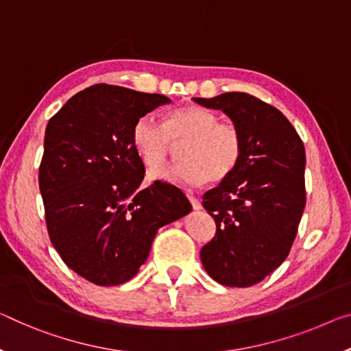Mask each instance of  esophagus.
I'll use <instances>...</instances> for the list:
<instances>
[{"instance_id": "1", "label": "esophagus", "mask_w": 351, "mask_h": 351, "mask_svg": "<svg viewBox=\"0 0 351 351\" xmlns=\"http://www.w3.org/2000/svg\"><path fill=\"white\" fill-rule=\"evenodd\" d=\"M186 196H188V199H190V202H191V206H193L194 210H201L202 208V204H201V201H199L196 196H193L191 193H188Z\"/></svg>"}]
</instances>
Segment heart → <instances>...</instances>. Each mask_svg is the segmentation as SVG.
I'll return each instance as SVG.
<instances>
[{"label": "heart", "instance_id": "heart-1", "mask_svg": "<svg viewBox=\"0 0 351 351\" xmlns=\"http://www.w3.org/2000/svg\"><path fill=\"white\" fill-rule=\"evenodd\" d=\"M132 144L150 177L174 185L218 183L232 174L243 152L240 128L221 122L218 112L197 105L180 106L168 112L163 125L150 114L134 122ZM180 145V164L155 171L167 162L173 145Z\"/></svg>", "mask_w": 351, "mask_h": 351}]
</instances>
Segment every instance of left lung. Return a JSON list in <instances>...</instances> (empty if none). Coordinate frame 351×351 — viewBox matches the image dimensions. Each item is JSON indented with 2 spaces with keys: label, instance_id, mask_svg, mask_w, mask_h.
<instances>
[{
  "label": "left lung",
  "instance_id": "obj_1",
  "mask_svg": "<svg viewBox=\"0 0 351 351\" xmlns=\"http://www.w3.org/2000/svg\"><path fill=\"white\" fill-rule=\"evenodd\" d=\"M228 114L243 136L237 168L202 196L217 224L201 250L215 281L250 287L287 258L306 206L304 145L281 111L254 95L194 99Z\"/></svg>",
  "mask_w": 351,
  "mask_h": 351
}]
</instances>
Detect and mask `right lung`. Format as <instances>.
Returning <instances> with one entry per match:
<instances>
[{
  "label": "right lung",
  "mask_w": 351,
  "mask_h": 351,
  "mask_svg": "<svg viewBox=\"0 0 351 351\" xmlns=\"http://www.w3.org/2000/svg\"><path fill=\"white\" fill-rule=\"evenodd\" d=\"M111 84L75 94L48 121L39 188L48 237L62 262L95 285H119L147 261L161 226L191 204L179 188L145 176L132 144L134 122L169 104Z\"/></svg>",
  "instance_id": "right-lung-1"
}]
</instances>
